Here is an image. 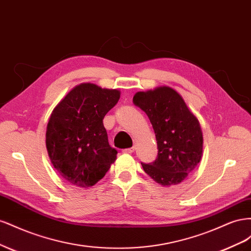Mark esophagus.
Instances as JSON below:
<instances>
[{
	"mask_svg": "<svg viewBox=\"0 0 251 251\" xmlns=\"http://www.w3.org/2000/svg\"><path fill=\"white\" fill-rule=\"evenodd\" d=\"M134 151H135V147H132V148H130V149H126V150H124V153L131 154V153H133Z\"/></svg>",
	"mask_w": 251,
	"mask_h": 251,
	"instance_id": "esophagus-1",
	"label": "esophagus"
}]
</instances>
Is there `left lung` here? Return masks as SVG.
Listing matches in <instances>:
<instances>
[{"instance_id": "8db88e82", "label": "left lung", "mask_w": 251, "mask_h": 251, "mask_svg": "<svg viewBox=\"0 0 251 251\" xmlns=\"http://www.w3.org/2000/svg\"><path fill=\"white\" fill-rule=\"evenodd\" d=\"M133 102L146 112L158 146L156 160L141 163L144 172L162 186L181 183L198 165L203 154L198 118L177 91L168 86L137 92Z\"/></svg>"}]
</instances>
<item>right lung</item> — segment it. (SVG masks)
Listing matches in <instances>:
<instances>
[{
	"mask_svg": "<svg viewBox=\"0 0 251 251\" xmlns=\"http://www.w3.org/2000/svg\"><path fill=\"white\" fill-rule=\"evenodd\" d=\"M120 97L117 89L91 82L74 87L49 118L46 147L51 163L67 182L90 187L104 177L116 160L103 126V117Z\"/></svg>",
	"mask_w": 251,
	"mask_h": 251,
	"instance_id": "right-lung-1",
	"label": "right lung"
}]
</instances>
